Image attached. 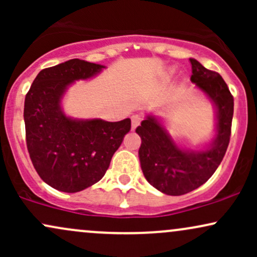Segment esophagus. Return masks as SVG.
I'll use <instances>...</instances> for the list:
<instances>
[{
	"instance_id": "1",
	"label": "esophagus",
	"mask_w": 257,
	"mask_h": 257,
	"mask_svg": "<svg viewBox=\"0 0 257 257\" xmlns=\"http://www.w3.org/2000/svg\"><path fill=\"white\" fill-rule=\"evenodd\" d=\"M140 122H141L140 114H134V116L132 117V129L133 131H135V129L138 128V125L140 124Z\"/></svg>"
}]
</instances>
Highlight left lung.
I'll use <instances>...</instances> for the list:
<instances>
[{"label": "left lung", "instance_id": "left-lung-1", "mask_svg": "<svg viewBox=\"0 0 257 257\" xmlns=\"http://www.w3.org/2000/svg\"><path fill=\"white\" fill-rule=\"evenodd\" d=\"M191 82L205 94L215 110V137L202 150L179 146L161 117L147 114L137 128L141 170L147 181L162 193L181 196L208 181L220 166L231 137L233 96L217 72L205 69L196 59Z\"/></svg>", "mask_w": 257, "mask_h": 257}]
</instances>
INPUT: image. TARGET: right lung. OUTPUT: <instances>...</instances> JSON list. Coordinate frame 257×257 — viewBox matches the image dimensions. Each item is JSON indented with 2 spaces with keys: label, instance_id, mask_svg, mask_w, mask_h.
Here are the masks:
<instances>
[{
  "label": "right lung",
  "instance_id": "1",
  "mask_svg": "<svg viewBox=\"0 0 257 257\" xmlns=\"http://www.w3.org/2000/svg\"><path fill=\"white\" fill-rule=\"evenodd\" d=\"M104 69V65L71 59L42 70L25 96L26 145L32 164L47 185L61 192H79L100 181L131 131V118H73L63 110L67 89Z\"/></svg>",
  "mask_w": 257,
  "mask_h": 257
}]
</instances>
